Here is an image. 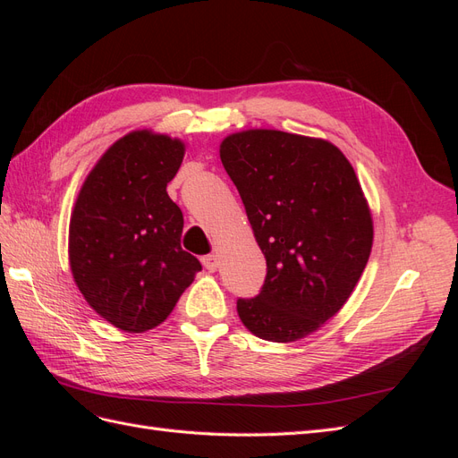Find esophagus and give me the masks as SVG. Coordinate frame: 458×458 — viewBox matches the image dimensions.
<instances>
[{
    "instance_id": "esophagus-1",
    "label": "esophagus",
    "mask_w": 458,
    "mask_h": 458,
    "mask_svg": "<svg viewBox=\"0 0 458 458\" xmlns=\"http://www.w3.org/2000/svg\"><path fill=\"white\" fill-rule=\"evenodd\" d=\"M202 266L208 271H216L219 267V256L217 254H208L202 258Z\"/></svg>"
}]
</instances>
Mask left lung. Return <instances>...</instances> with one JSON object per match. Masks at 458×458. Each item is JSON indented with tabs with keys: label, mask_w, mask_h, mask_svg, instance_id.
<instances>
[{
	"label": "left lung",
	"mask_w": 458,
	"mask_h": 458,
	"mask_svg": "<svg viewBox=\"0 0 458 458\" xmlns=\"http://www.w3.org/2000/svg\"><path fill=\"white\" fill-rule=\"evenodd\" d=\"M258 246L266 283L239 300L242 325L261 340L296 342L335 317L372 250V216L353 165L327 140L244 130L219 145Z\"/></svg>",
	"instance_id": "obj_1"
}]
</instances>
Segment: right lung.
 Listing matches in <instances>:
<instances>
[{
  "mask_svg": "<svg viewBox=\"0 0 458 458\" xmlns=\"http://www.w3.org/2000/svg\"><path fill=\"white\" fill-rule=\"evenodd\" d=\"M183 157L182 140L130 131L97 160L71 216L78 290L97 315L131 335L158 327L202 269L182 248L183 214L165 191Z\"/></svg>",
  "mask_w": 458,
  "mask_h": 458,
  "instance_id": "obj_1",
  "label": "right lung"
}]
</instances>
